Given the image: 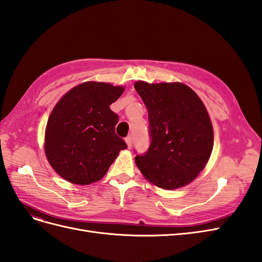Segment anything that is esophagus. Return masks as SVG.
Returning <instances> with one entry per match:
<instances>
[{
  "label": "esophagus",
  "mask_w": 262,
  "mask_h": 262,
  "mask_svg": "<svg viewBox=\"0 0 262 262\" xmlns=\"http://www.w3.org/2000/svg\"><path fill=\"white\" fill-rule=\"evenodd\" d=\"M125 143H126V145H128L129 148L132 146V137L131 136L125 138Z\"/></svg>",
  "instance_id": "obj_1"
}]
</instances>
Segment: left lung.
<instances>
[{
    "label": "left lung",
    "mask_w": 262,
    "mask_h": 262,
    "mask_svg": "<svg viewBox=\"0 0 262 262\" xmlns=\"http://www.w3.org/2000/svg\"><path fill=\"white\" fill-rule=\"evenodd\" d=\"M134 89L148 112L150 145L136 157L142 175L164 190L192 182L207 166L214 144L209 113L184 83L138 81Z\"/></svg>",
    "instance_id": "1"
}]
</instances>
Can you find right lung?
Masks as SVG:
<instances>
[{
    "label": "right lung",
    "mask_w": 262,
    "mask_h": 262,
    "mask_svg": "<svg viewBox=\"0 0 262 262\" xmlns=\"http://www.w3.org/2000/svg\"><path fill=\"white\" fill-rule=\"evenodd\" d=\"M122 85L89 81L67 92L48 118L45 154L53 170L74 185H91L106 175L124 141L116 136L118 116L110 105Z\"/></svg>",
    "instance_id": "obj_1"
}]
</instances>
